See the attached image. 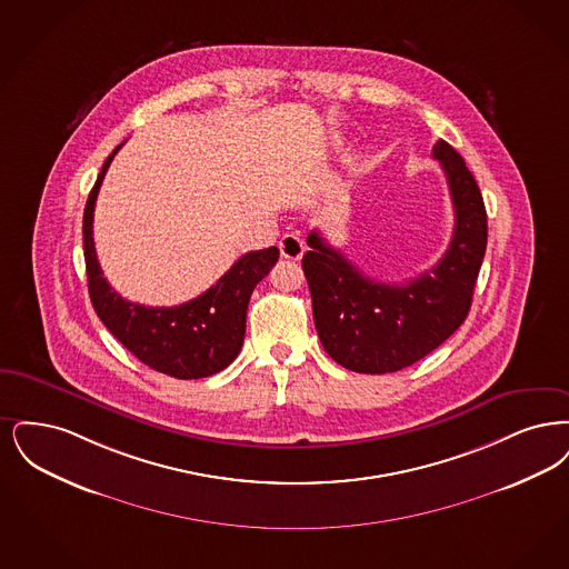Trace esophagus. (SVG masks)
Wrapping results in <instances>:
<instances>
[{
    "mask_svg": "<svg viewBox=\"0 0 569 569\" xmlns=\"http://www.w3.org/2000/svg\"><path fill=\"white\" fill-rule=\"evenodd\" d=\"M278 248H280V254L289 261H299L301 254H303V242L297 238L296 233L282 236L280 242H278Z\"/></svg>",
    "mask_w": 569,
    "mask_h": 569,
    "instance_id": "34e87169",
    "label": "esophagus"
}]
</instances>
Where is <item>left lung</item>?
<instances>
[{
	"label": "left lung",
	"mask_w": 569,
	"mask_h": 569,
	"mask_svg": "<svg viewBox=\"0 0 569 569\" xmlns=\"http://www.w3.org/2000/svg\"><path fill=\"white\" fill-rule=\"evenodd\" d=\"M448 180L455 231L442 259L406 284L359 272L310 231L301 266L327 355L347 370L389 373L417 363L450 338L470 312L487 250V210L463 157L445 140L433 147Z\"/></svg>",
	"instance_id": "obj_1"
}]
</instances>
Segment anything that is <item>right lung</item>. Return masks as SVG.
I'll return each mask as SVG.
<instances>
[{
	"label": "right lung",
	"instance_id": "1",
	"mask_svg": "<svg viewBox=\"0 0 569 569\" xmlns=\"http://www.w3.org/2000/svg\"><path fill=\"white\" fill-rule=\"evenodd\" d=\"M121 147L112 150L101 166L84 206L82 244L91 303L108 331L144 366L180 380L212 376L238 357L247 333L248 299L278 261V248L242 254L217 284L187 303L150 308L127 301L103 278L93 244L99 187Z\"/></svg>",
	"mask_w": 569,
	"mask_h": 569
}]
</instances>
